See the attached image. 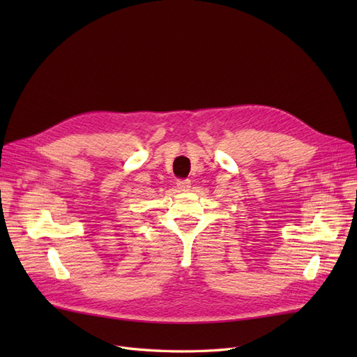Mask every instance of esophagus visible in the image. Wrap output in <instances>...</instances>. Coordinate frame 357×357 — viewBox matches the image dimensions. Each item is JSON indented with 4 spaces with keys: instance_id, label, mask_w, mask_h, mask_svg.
I'll list each match as a JSON object with an SVG mask.
<instances>
[{
    "instance_id": "obj_1",
    "label": "esophagus",
    "mask_w": 357,
    "mask_h": 357,
    "mask_svg": "<svg viewBox=\"0 0 357 357\" xmlns=\"http://www.w3.org/2000/svg\"><path fill=\"white\" fill-rule=\"evenodd\" d=\"M177 188H178L181 192H188L189 188H190V180H178V181H177Z\"/></svg>"
}]
</instances>
